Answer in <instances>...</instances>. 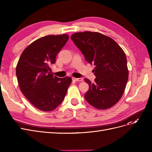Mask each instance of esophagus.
Returning a JSON list of instances; mask_svg holds the SVG:
<instances>
[{"mask_svg":"<svg viewBox=\"0 0 152 152\" xmlns=\"http://www.w3.org/2000/svg\"><path fill=\"white\" fill-rule=\"evenodd\" d=\"M72 80L77 82H81L83 80V79H81V78H75V77H72Z\"/></svg>","mask_w":152,"mask_h":152,"instance_id":"1","label":"esophagus"}]
</instances>
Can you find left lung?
<instances>
[{
  "instance_id": "8db88e82",
  "label": "left lung",
  "mask_w": 152,
  "mask_h": 152,
  "mask_svg": "<svg viewBox=\"0 0 152 152\" xmlns=\"http://www.w3.org/2000/svg\"><path fill=\"white\" fill-rule=\"evenodd\" d=\"M71 39L86 60L95 65L94 83L84 79L89 86L86 100L98 109L112 107L121 98L128 80L125 53L113 39L98 32H77Z\"/></svg>"
}]
</instances>
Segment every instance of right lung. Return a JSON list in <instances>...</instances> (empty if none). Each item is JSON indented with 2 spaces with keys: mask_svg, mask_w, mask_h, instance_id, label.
Masks as SVG:
<instances>
[{
  "mask_svg": "<svg viewBox=\"0 0 152 152\" xmlns=\"http://www.w3.org/2000/svg\"><path fill=\"white\" fill-rule=\"evenodd\" d=\"M69 39L67 34L47 35L30 44L22 53L16 74L20 90L35 108L44 112L60 104L72 78L53 76L50 66Z\"/></svg>",
  "mask_w": 152,
  "mask_h": 152,
  "instance_id": "add662e5",
  "label": "right lung"
}]
</instances>
